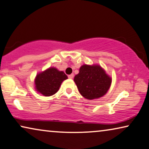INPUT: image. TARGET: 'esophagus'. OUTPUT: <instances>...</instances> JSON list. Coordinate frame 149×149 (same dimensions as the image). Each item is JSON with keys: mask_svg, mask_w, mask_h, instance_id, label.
I'll return each mask as SVG.
<instances>
[{"mask_svg": "<svg viewBox=\"0 0 149 149\" xmlns=\"http://www.w3.org/2000/svg\"><path fill=\"white\" fill-rule=\"evenodd\" d=\"M68 77L70 79H72L73 77H74V74H70V75H68Z\"/></svg>", "mask_w": 149, "mask_h": 149, "instance_id": "esophagus-1", "label": "esophagus"}]
</instances>
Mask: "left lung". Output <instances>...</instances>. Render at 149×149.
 I'll use <instances>...</instances> for the list:
<instances>
[{
	"instance_id": "obj_1",
	"label": "left lung",
	"mask_w": 149,
	"mask_h": 149,
	"mask_svg": "<svg viewBox=\"0 0 149 149\" xmlns=\"http://www.w3.org/2000/svg\"><path fill=\"white\" fill-rule=\"evenodd\" d=\"M74 81L81 96L88 100L103 96L109 90L110 77L100 65H84L74 77Z\"/></svg>"
}]
</instances>
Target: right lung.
Here are the masks:
<instances>
[{"label":"right lung","instance_id":"add662e5","mask_svg":"<svg viewBox=\"0 0 149 149\" xmlns=\"http://www.w3.org/2000/svg\"><path fill=\"white\" fill-rule=\"evenodd\" d=\"M66 79L68 76L63 72L50 68L37 75L35 79V88L43 96H50L59 90L62 81Z\"/></svg>","mask_w":149,"mask_h":149}]
</instances>
